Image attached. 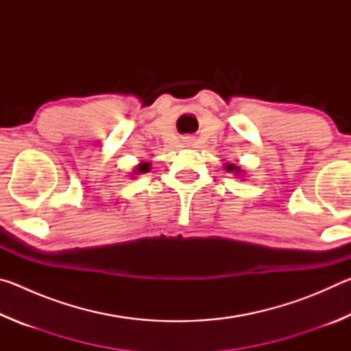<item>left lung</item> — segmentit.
Returning <instances> with one entry per match:
<instances>
[{
    "mask_svg": "<svg viewBox=\"0 0 351 351\" xmlns=\"http://www.w3.org/2000/svg\"><path fill=\"white\" fill-rule=\"evenodd\" d=\"M226 170H228V171H237V175L240 173V169L237 167V165H234V164H228V165H226Z\"/></svg>",
    "mask_w": 351,
    "mask_h": 351,
    "instance_id": "left-lung-1",
    "label": "left lung"
}]
</instances>
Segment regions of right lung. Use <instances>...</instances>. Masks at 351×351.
<instances>
[{"label": "right lung", "instance_id": "add662e5", "mask_svg": "<svg viewBox=\"0 0 351 351\" xmlns=\"http://www.w3.org/2000/svg\"><path fill=\"white\" fill-rule=\"evenodd\" d=\"M136 170H138L139 173H147V171L150 170V164H148V162H142V164L138 165V169H136Z\"/></svg>", "mask_w": 351, "mask_h": 351}]
</instances>
